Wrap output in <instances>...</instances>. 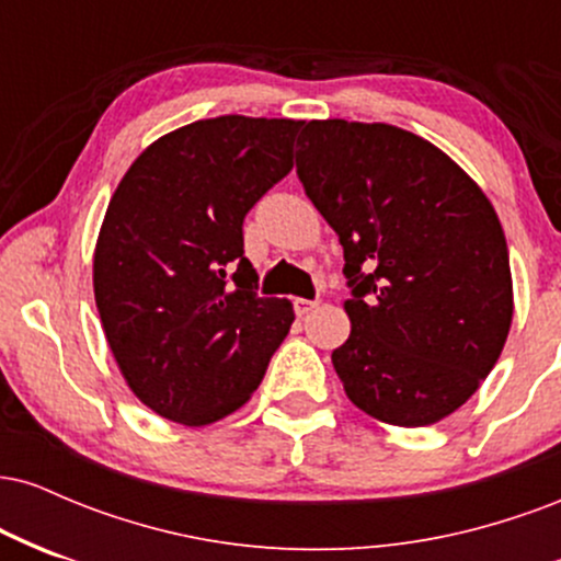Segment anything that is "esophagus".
Returning <instances> with one entry per match:
<instances>
[{
  "label": "esophagus",
  "instance_id": "1",
  "mask_svg": "<svg viewBox=\"0 0 561 561\" xmlns=\"http://www.w3.org/2000/svg\"><path fill=\"white\" fill-rule=\"evenodd\" d=\"M295 313H298V317H308V313L313 311V308L319 306V300H306V298H295Z\"/></svg>",
  "mask_w": 561,
  "mask_h": 561
}]
</instances>
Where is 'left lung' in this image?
Instances as JSON below:
<instances>
[{"mask_svg":"<svg viewBox=\"0 0 561 561\" xmlns=\"http://www.w3.org/2000/svg\"><path fill=\"white\" fill-rule=\"evenodd\" d=\"M302 190L337 231L351 334L332 364L379 422L427 427L491 375L512 327L506 237L446 152L388 124L308 121Z\"/></svg>","mask_w":561,"mask_h":561,"instance_id":"left-lung-1","label":"left lung"}]
</instances>
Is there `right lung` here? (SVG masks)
<instances>
[{"label":"right lung","mask_w":561,"mask_h":561,"mask_svg":"<svg viewBox=\"0 0 561 561\" xmlns=\"http://www.w3.org/2000/svg\"><path fill=\"white\" fill-rule=\"evenodd\" d=\"M302 121L218 115L152 141L121 179L94 248V300L134 396L184 427L250 401L295 321L261 298L248 210L293 169Z\"/></svg>","instance_id":"obj_1"}]
</instances>
